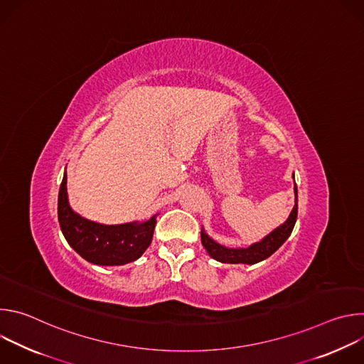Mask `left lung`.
Instances as JSON below:
<instances>
[{
	"instance_id": "left-lung-1",
	"label": "left lung",
	"mask_w": 364,
	"mask_h": 364,
	"mask_svg": "<svg viewBox=\"0 0 364 364\" xmlns=\"http://www.w3.org/2000/svg\"><path fill=\"white\" fill-rule=\"evenodd\" d=\"M295 191V205L284 225L272 230L268 236H265L261 242H256L250 245L249 247H239V249H230L226 246L219 245L212 237L207 236V233L201 229V243L204 249L207 250L213 259L222 262V264H247L253 265L264 261V259L269 257L275 250H278L284 242L289 237L292 233V229L296 222L298 216V188L296 184L294 186Z\"/></svg>"
}]
</instances>
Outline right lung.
Returning <instances> with one entry per match:
<instances>
[{
	"instance_id": "right-lung-1",
	"label": "right lung",
	"mask_w": 364,
	"mask_h": 364,
	"mask_svg": "<svg viewBox=\"0 0 364 364\" xmlns=\"http://www.w3.org/2000/svg\"><path fill=\"white\" fill-rule=\"evenodd\" d=\"M65 173L59 190L58 216L68 243L87 262L102 267L125 265L136 259L151 245L157 215L144 223L100 225L87 220L72 210Z\"/></svg>"
}]
</instances>
